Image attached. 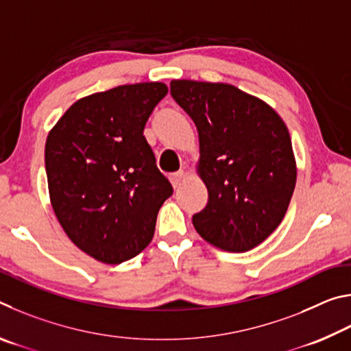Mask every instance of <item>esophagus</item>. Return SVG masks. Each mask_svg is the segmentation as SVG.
<instances>
[{
  "instance_id": "obj_1",
  "label": "esophagus",
  "mask_w": 351,
  "mask_h": 351,
  "mask_svg": "<svg viewBox=\"0 0 351 351\" xmlns=\"http://www.w3.org/2000/svg\"><path fill=\"white\" fill-rule=\"evenodd\" d=\"M184 178H186V171L184 170H180V171H176V173H173L170 176V181H171V186H173L175 189H178L182 184V181H184Z\"/></svg>"
}]
</instances>
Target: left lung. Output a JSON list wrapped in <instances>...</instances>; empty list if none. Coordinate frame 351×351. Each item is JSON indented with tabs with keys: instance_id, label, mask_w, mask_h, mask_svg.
I'll return each mask as SVG.
<instances>
[{
	"instance_id": "left-lung-1",
	"label": "left lung",
	"mask_w": 351,
	"mask_h": 351,
	"mask_svg": "<svg viewBox=\"0 0 351 351\" xmlns=\"http://www.w3.org/2000/svg\"><path fill=\"white\" fill-rule=\"evenodd\" d=\"M170 93L198 130L197 171L209 203L193 215L195 229L223 251H251L282 223L295 187L283 119L229 83L171 80Z\"/></svg>"
}]
</instances>
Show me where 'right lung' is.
I'll list each match as a JSON object with an SVG mask.
<instances>
[{"label":"right lung","mask_w":351,"mask_h":351,"mask_svg":"<svg viewBox=\"0 0 351 351\" xmlns=\"http://www.w3.org/2000/svg\"><path fill=\"white\" fill-rule=\"evenodd\" d=\"M167 93L162 82H142L90 94L46 138L52 209L69 240L102 263H123L144 251L173 193L144 136Z\"/></svg>","instance_id":"1"}]
</instances>
